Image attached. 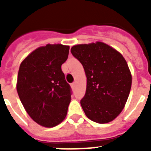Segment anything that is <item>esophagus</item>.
Listing matches in <instances>:
<instances>
[{
  "label": "esophagus",
  "instance_id": "1",
  "mask_svg": "<svg viewBox=\"0 0 151 151\" xmlns=\"http://www.w3.org/2000/svg\"><path fill=\"white\" fill-rule=\"evenodd\" d=\"M75 86H76V82H73V83L71 84V87L73 88H74Z\"/></svg>",
  "mask_w": 151,
  "mask_h": 151
}]
</instances>
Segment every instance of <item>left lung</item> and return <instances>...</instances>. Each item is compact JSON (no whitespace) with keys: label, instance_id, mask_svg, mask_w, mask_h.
<instances>
[{"label":"left lung","instance_id":"8db88e82","mask_svg":"<svg viewBox=\"0 0 151 151\" xmlns=\"http://www.w3.org/2000/svg\"><path fill=\"white\" fill-rule=\"evenodd\" d=\"M71 53L83 66L87 88L80 103L88 119L107 123L121 113L132 86L128 64L120 53L102 42L75 45Z\"/></svg>","mask_w":151,"mask_h":151}]
</instances>
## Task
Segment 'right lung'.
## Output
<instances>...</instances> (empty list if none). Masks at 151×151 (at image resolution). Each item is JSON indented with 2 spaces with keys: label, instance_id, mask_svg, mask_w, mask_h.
Instances as JSON below:
<instances>
[{
  "label": "right lung",
  "instance_id": "right-lung-1",
  "mask_svg": "<svg viewBox=\"0 0 151 151\" xmlns=\"http://www.w3.org/2000/svg\"><path fill=\"white\" fill-rule=\"evenodd\" d=\"M69 50V46L62 45L40 47L19 66L17 86L19 99L31 118L45 127H54L67 114L72 89L61 66Z\"/></svg>",
  "mask_w": 151,
  "mask_h": 151
}]
</instances>
